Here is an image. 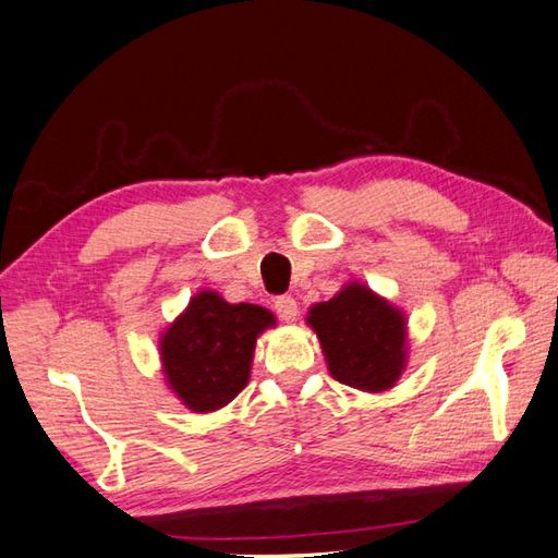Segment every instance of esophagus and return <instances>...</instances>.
Here are the masks:
<instances>
[{
  "mask_svg": "<svg viewBox=\"0 0 558 558\" xmlns=\"http://www.w3.org/2000/svg\"><path fill=\"white\" fill-rule=\"evenodd\" d=\"M276 312H278V316H280L286 324L294 322V318H298V314H300L298 300L290 298V294H282V298L276 300Z\"/></svg>",
  "mask_w": 558,
  "mask_h": 558,
  "instance_id": "34e87169",
  "label": "esophagus"
}]
</instances>
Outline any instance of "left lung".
<instances>
[{"mask_svg": "<svg viewBox=\"0 0 558 558\" xmlns=\"http://www.w3.org/2000/svg\"><path fill=\"white\" fill-rule=\"evenodd\" d=\"M306 324L322 342L330 376L366 393L393 388L408 366L405 312L364 282L350 280L328 302L314 304Z\"/></svg>", "mask_w": 558, "mask_h": 558, "instance_id": "1", "label": "left lung"}]
</instances>
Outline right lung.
Wrapping results in <instances>:
<instances>
[{
  "mask_svg": "<svg viewBox=\"0 0 558 558\" xmlns=\"http://www.w3.org/2000/svg\"><path fill=\"white\" fill-rule=\"evenodd\" d=\"M276 326L258 304H230L218 292L201 290L160 333L165 384L184 408L216 412L248 384L256 338Z\"/></svg>",
  "mask_w": 558,
  "mask_h": 558,
  "instance_id": "1",
  "label": "right lung"
}]
</instances>
